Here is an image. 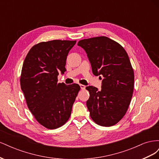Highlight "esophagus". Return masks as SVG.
I'll return each mask as SVG.
<instances>
[{"label": "esophagus", "instance_id": "obj_1", "mask_svg": "<svg viewBox=\"0 0 159 159\" xmlns=\"http://www.w3.org/2000/svg\"><path fill=\"white\" fill-rule=\"evenodd\" d=\"M80 86L81 89H85V85H83V84H80Z\"/></svg>", "mask_w": 159, "mask_h": 159}]
</instances>
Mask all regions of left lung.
I'll return each instance as SVG.
<instances>
[{"mask_svg": "<svg viewBox=\"0 0 159 159\" xmlns=\"http://www.w3.org/2000/svg\"><path fill=\"white\" fill-rule=\"evenodd\" d=\"M78 45L87 53L93 74L103 77L101 91L93 86L85 88L90 117L99 125L113 126L125 115L133 93L134 71L127 53L106 36L81 40Z\"/></svg>", "mask_w": 159, "mask_h": 159, "instance_id": "1", "label": "left lung"}]
</instances>
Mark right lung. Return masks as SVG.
<instances>
[{"label":"right lung","instance_id":"right-lung-1","mask_svg":"<svg viewBox=\"0 0 159 159\" xmlns=\"http://www.w3.org/2000/svg\"><path fill=\"white\" fill-rule=\"evenodd\" d=\"M76 40H54L33 46L24 61L20 86L27 106L36 121L49 129L68 121L80 90L77 84L57 83L59 73L66 71V61Z\"/></svg>","mask_w":159,"mask_h":159}]
</instances>
